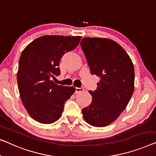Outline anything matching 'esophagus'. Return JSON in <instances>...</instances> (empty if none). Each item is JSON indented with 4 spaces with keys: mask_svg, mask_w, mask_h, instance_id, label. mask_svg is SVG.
Listing matches in <instances>:
<instances>
[{
    "mask_svg": "<svg viewBox=\"0 0 156 156\" xmlns=\"http://www.w3.org/2000/svg\"><path fill=\"white\" fill-rule=\"evenodd\" d=\"M83 90H84V88H83V87H76L75 93H80V92H82Z\"/></svg>",
    "mask_w": 156,
    "mask_h": 156,
    "instance_id": "esophagus-1",
    "label": "esophagus"
}]
</instances>
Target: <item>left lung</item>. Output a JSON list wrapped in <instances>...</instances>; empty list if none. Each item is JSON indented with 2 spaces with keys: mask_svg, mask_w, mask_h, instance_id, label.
Segmentation results:
<instances>
[{
  "mask_svg": "<svg viewBox=\"0 0 156 156\" xmlns=\"http://www.w3.org/2000/svg\"><path fill=\"white\" fill-rule=\"evenodd\" d=\"M80 46L91 74L100 78L97 89L89 91L93 100L82 109L83 118L93 126H106L117 119L133 95V63L126 51L112 39L85 37Z\"/></svg>",
  "mask_w": 156,
  "mask_h": 156,
  "instance_id": "left-lung-1",
  "label": "left lung"
}]
</instances>
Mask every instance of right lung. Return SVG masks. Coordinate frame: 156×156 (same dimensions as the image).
<instances>
[{"mask_svg":"<svg viewBox=\"0 0 156 156\" xmlns=\"http://www.w3.org/2000/svg\"><path fill=\"white\" fill-rule=\"evenodd\" d=\"M81 37L44 35L29 44L22 52L17 73L20 95L32 119L51 124L61 116L65 102L74 87L55 84L51 78L61 73L59 62L63 54L78 45Z\"/></svg>","mask_w":156,"mask_h":156,"instance_id":"obj_1","label":"right lung"}]
</instances>
